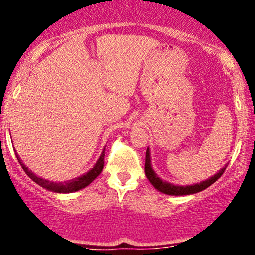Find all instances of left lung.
<instances>
[{"mask_svg":"<svg viewBox=\"0 0 255 255\" xmlns=\"http://www.w3.org/2000/svg\"><path fill=\"white\" fill-rule=\"evenodd\" d=\"M225 168H227V165H225L224 168H222L217 174H215L213 176L207 178V180L201 181V182L189 184V186H181V184H174L171 182H168V181L162 180V178L158 176L156 171H154L153 168H152L150 148L147 147V151H146V162H145L146 177H147L148 181L153 184V187L157 189V191L164 193V194H168V195H189V194H194V193L204 191V189H206L207 187L211 186L212 183H215L216 181L223 175Z\"/></svg>","mask_w":255,"mask_h":255,"instance_id":"1","label":"left lung"}]
</instances>
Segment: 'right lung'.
<instances>
[{"label":"right lung","instance_id":"obj_1","mask_svg":"<svg viewBox=\"0 0 255 255\" xmlns=\"http://www.w3.org/2000/svg\"><path fill=\"white\" fill-rule=\"evenodd\" d=\"M104 151L105 148H103V151H102L98 160L96 162V164L93 165V168L91 169V170H89L86 174L81 175V176H79L77 178L66 181V182H52V181L45 180V178L37 176L36 174H33V172H32L30 169H28L27 166L21 162V159H20L19 154L17 153H16V158L26 174H27L37 184H39L40 187H43V188L55 193H73V192L80 191V189H83L85 187L89 186V184L92 182V181L95 180L99 174H101L102 170H103V165H104Z\"/></svg>","mask_w":255,"mask_h":255}]
</instances>
